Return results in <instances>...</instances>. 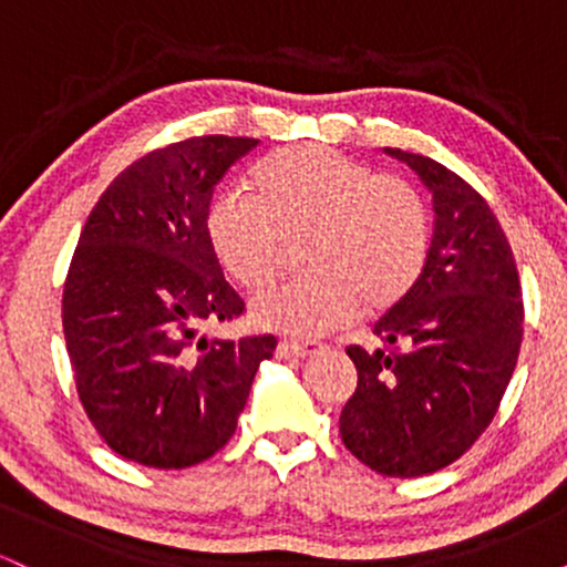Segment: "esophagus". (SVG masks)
Listing matches in <instances>:
<instances>
[{
    "label": "esophagus",
    "mask_w": 567,
    "mask_h": 567,
    "mask_svg": "<svg viewBox=\"0 0 567 567\" xmlns=\"http://www.w3.org/2000/svg\"><path fill=\"white\" fill-rule=\"evenodd\" d=\"M322 347L317 341H282L279 343V357H285V360H290V357H311L317 354Z\"/></svg>",
    "instance_id": "1"
}]
</instances>
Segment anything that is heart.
Segmentation results:
<instances>
[{
    "mask_svg": "<svg viewBox=\"0 0 567 567\" xmlns=\"http://www.w3.org/2000/svg\"><path fill=\"white\" fill-rule=\"evenodd\" d=\"M252 194L229 188L207 210V243L220 269L245 290L275 282L285 245L303 250V282L252 301L266 330L315 338L351 322L357 311L383 315L419 282L429 252V218L405 181L333 148L288 146L250 175Z\"/></svg>",
    "mask_w": 567,
    "mask_h": 567,
    "instance_id": "b5f03b06",
    "label": "heart"
}]
</instances>
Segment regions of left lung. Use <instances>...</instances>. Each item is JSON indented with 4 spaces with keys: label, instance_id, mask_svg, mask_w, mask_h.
I'll use <instances>...</instances> for the list:
<instances>
[{
    "label": "left lung",
    "instance_id": "1",
    "mask_svg": "<svg viewBox=\"0 0 567 567\" xmlns=\"http://www.w3.org/2000/svg\"><path fill=\"white\" fill-rule=\"evenodd\" d=\"M432 194V243L415 288L373 333L386 347H349L357 389L341 410V440L386 477L453 464L496 415L523 343V290L512 247L474 188L440 162L402 148Z\"/></svg>",
    "mask_w": 567,
    "mask_h": 567
}]
</instances>
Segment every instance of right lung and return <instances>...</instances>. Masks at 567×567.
Masks as SVG:
<instances>
[{
	"instance_id": "obj_1",
	"label": "right lung",
	"mask_w": 567,
	"mask_h": 567,
	"mask_svg": "<svg viewBox=\"0 0 567 567\" xmlns=\"http://www.w3.org/2000/svg\"><path fill=\"white\" fill-rule=\"evenodd\" d=\"M256 138L202 135L157 148L103 192L63 288L76 392L114 453L186 470L231 440L275 336L207 338L243 315L207 243L213 192Z\"/></svg>"
}]
</instances>
